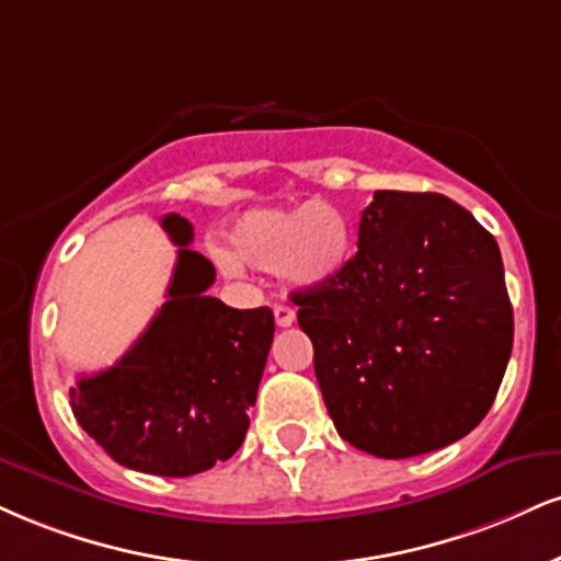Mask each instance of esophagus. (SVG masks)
<instances>
[{
    "mask_svg": "<svg viewBox=\"0 0 561 561\" xmlns=\"http://www.w3.org/2000/svg\"><path fill=\"white\" fill-rule=\"evenodd\" d=\"M274 319H276V327H293V323H295V308L276 306L274 308Z\"/></svg>",
    "mask_w": 561,
    "mask_h": 561,
    "instance_id": "obj_1",
    "label": "esophagus"
}]
</instances>
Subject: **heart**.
<instances>
[{
  "instance_id": "b5f03b06",
  "label": "heart",
  "mask_w": 561,
  "mask_h": 561,
  "mask_svg": "<svg viewBox=\"0 0 561 561\" xmlns=\"http://www.w3.org/2000/svg\"><path fill=\"white\" fill-rule=\"evenodd\" d=\"M355 259V234L347 216L332 204L308 201L295 208H255L229 229L225 268L251 266L285 274L300 287H321L347 272Z\"/></svg>"
}]
</instances>
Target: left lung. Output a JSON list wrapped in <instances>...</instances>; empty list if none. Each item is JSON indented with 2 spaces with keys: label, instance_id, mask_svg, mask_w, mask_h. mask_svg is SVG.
<instances>
[{
  "label": "left lung",
  "instance_id": "1",
  "mask_svg": "<svg viewBox=\"0 0 561 561\" xmlns=\"http://www.w3.org/2000/svg\"><path fill=\"white\" fill-rule=\"evenodd\" d=\"M293 302L323 402L353 447L426 455L494 404L512 353L502 253L447 195L376 191L347 272Z\"/></svg>",
  "mask_w": 561,
  "mask_h": 561
}]
</instances>
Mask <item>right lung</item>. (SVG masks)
<instances>
[{"mask_svg": "<svg viewBox=\"0 0 561 561\" xmlns=\"http://www.w3.org/2000/svg\"><path fill=\"white\" fill-rule=\"evenodd\" d=\"M178 245L167 302L138 342L70 389L78 423L114 462L138 473H204L240 449L274 340L272 308L238 310L206 295L216 272L193 225L167 214Z\"/></svg>", "mask_w": 561, "mask_h": 561, "instance_id": "right-lung-1", "label": "right lung"}]
</instances>
